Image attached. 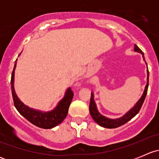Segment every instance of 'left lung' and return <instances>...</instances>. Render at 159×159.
<instances>
[{"instance_id":"obj_1","label":"left lung","mask_w":159,"mask_h":159,"mask_svg":"<svg viewBox=\"0 0 159 159\" xmlns=\"http://www.w3.org/2000/svg\"><path fill=\"white\" fill-rule=\"evenodd\" d=\"M134 51H137V52L141 53L142 54V57H143V60L145 61V57H144V53L142 52V50L139 48L136 44H134ZM145 64L147 65V63L145 62ZM148 66V65H147ZM148 68V67H147ZM148 70H147V84L145 85V91H144L143 94H142V97L140 98L139 101L136 102L135 105H134V107L130 109L127 113L125 114L122 117H120L118 118H115V119H112V118H108L107 117L103 116L102 115H101L99 113V111H98L97 106H96L95 102L94 100V94L91 93V101H90V105H89V111L90 114H91V117L94 119V121H95L97 124H98L100 126H102L104 128H107V129H115V128L120 127V126L123 125L124 124L127 123L128 121H130L132 118H134L136 115L139 112L141 108H142V105H143V102L145 101V97H146L147 91H148Z\"/></svg>"}]
</instances>
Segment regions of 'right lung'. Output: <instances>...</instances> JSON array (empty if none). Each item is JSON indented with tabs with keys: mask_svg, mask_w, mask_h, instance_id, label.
I'll return each instance as SVG.
<instances>
[{
	"mask_svg": "<svg viewBox=\"0 0 159 159\" xmlns=\"http://www.w3.org/2000/svg\"><path fill=\"white\" fill-rule=\"evenodd\" d=\"M17 60L14 63V70L12 71L11 80V92H12L13 100H14L15 108L18 111L19 113L22 116L25 117L28 121L41 129H50L58 125L64 121L68 115V108H69L70 104L74 96L73 91L70 90V88H68L66 90L64 98L58 102L57 106L49 111H42L34 109L27 106L18 98L14 87V70L17 66Z\"/></svg>",
	"mask_w": 159,
	"mask_h": 159,
	"instance_id": "right-lung-1",
	"label": "right lung"
}]
</instances>
